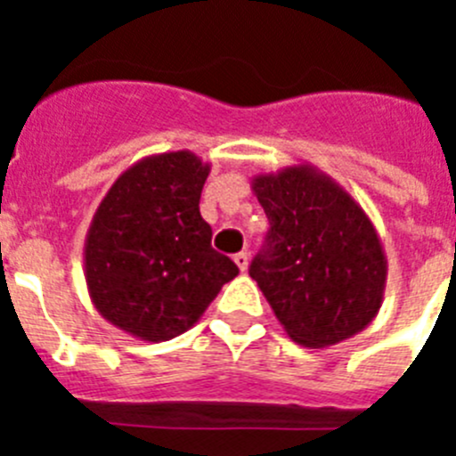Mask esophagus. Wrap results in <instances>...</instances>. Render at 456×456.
Instances as JSON below:
<instances>
[{
	"label": "esophagus",
	"mask_w": 456,
	"mask_h": 456,
	"mask_svg": "<svg viewBox=\"0 0 456 456\" xmlns=\"http://www.w3.org/2000/svg\"><path fill=\"white\" fill-rule=\"evenodd\" d=\"M235 265H237V267H240V272H247V267H248V253L247 251L237 253V256H235Z\"/></svg>",
	"instance_id": "1"
}]
</instances>
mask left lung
I'll return each instance as SVG.
<instances>
[{"label": "left lung", "instance_id": "8db88e82", "mask_svg": "<svg viewBox=\"0 0 456 456\" xmlns=\"http://www.w3.org/2000/svg\"><path fill=\"white\" fill-rule=\"evenodd\" d=\"M251 189L269 232L248 273L283 331L313 349L363 331L384 304L388 278L381 237L365 209L313 164L257 173Z\"/></svg>", "mask_w": 456, "mask_h": 456}]
</instances>
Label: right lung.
Instances as JSON below:
<instances>
[{
  "label": "right lung",
  "instance_id": "obj_1",
  "mask_svg": "<svg viewBox=\"0 0 456 456\" xmlns=\"http://www.w3.org/2000/svg\"><path fill=\"white\" fill-rule=\"evenodd\" d=\"M209 164L191 151L132 164L100 200L86 241L84 278L100 315L120 331L164 342L189 331L240 273L212 248L200 216Z\"/></svg>",
  "mask_w": 456,
  "mask_h": 456
}]
</instances>
